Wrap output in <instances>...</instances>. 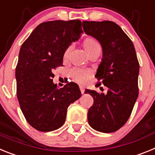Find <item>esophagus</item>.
<instances>
[{"label":"esophagus","instance_id":"obj_1","mask_svg":"<svg viewBox=\"0 0 155 155\" xmlns=\"http://www.w3.org/2000/svg\"><path fill=\"white\" fill-rule=\"evenodd\" d=\"M79 89H80V91H81V94H84V88H83V87H79Z\"/></svg>","mask_w":155,"mask_h":155}]
</instances>
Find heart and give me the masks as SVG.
<instances>
[{"instance_id": "1", "label": "heart", "mask_w": 155, "mask_h": 155, "mask_svg": "<svg viewBox=\"0 0 155 155\" xmlns=\"http://www.w3.org/2000/svg\"><path fill=\"white\" fill-rule=\"evenodd\" d=\"M82 45L89 57H91L92 55L101 52L100 44H98L97 41L93 37H86L83 40ZM70 51H71V48H68L64 51V54H63L64 61H67L68 60ZM91 76H92V72L91 70L73 68L71 71V76H72V79L79 84H84L87 83Z\"/></svg>"}]
</instances>
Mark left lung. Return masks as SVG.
<instances>
[{
	"instance_id": "obj_1",
	"label": "left lung",
	"mask_w": 155,
	"mask_h": 155,
	"mask_svg": "<svg viewBox=\"0 0 155 155\" xmlns=\"http://www.w3.org/2000/svg\"><path fill=\"white\" fill-rule=\"evenodd\" d=\"M83 25L84 32L101 44L103 58L95 77L107 87L105 94L86 90L94 98L88 122L97 131L113 133L127 122L138 97L139 61L131 40L114 21H84Z\"/></svg>"
}]
</instances>
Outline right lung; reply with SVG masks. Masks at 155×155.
<instances>
[{"label": "right lung", "instance_id": "obj_1", "mask_svg": "<svg viewBox=\"0 0 155 155\" xmlns=\"http://www.w3.org/2000/svg\"><path fill=\"white\" fill-rule=\"evenodd\" d=\"M80 20H55L37 25L22 44L15 68L17 97L25 119L38 131L50 132L65 122L70 104L81 97L79 86L58 89L53 70L63 66V54L83 33Z\"/></svg>", "mask_w": 155, "mask_h": 155}]
</instances>
